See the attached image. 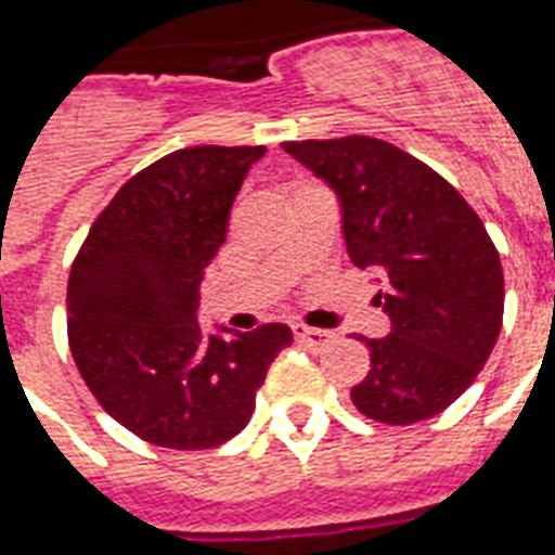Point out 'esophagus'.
I'll list each match as a JSON object with an SVG mask.
<instances>
[{"mask_svg": "<svg viewBox=\"0 0 555 555\" xmlns=\"http://www.w3.org/2000/svg\"><path fill=\"white\" fill-rule=\"evenodd\" d=\"M294 337L296 343H302L311 351H322V348L328 346L331 339L337 337L334 331H322V328H308V325H294Z\"/></svg>", "mask_w": 555, "mask_h": 555, "instance_id": "esophagus-1", "label": "esophagus"}]
</instances>
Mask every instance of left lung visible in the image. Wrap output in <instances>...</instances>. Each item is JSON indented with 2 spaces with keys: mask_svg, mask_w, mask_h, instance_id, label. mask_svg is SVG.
Returning a JSON list of instances; mask_svg holds the SVG:
<instances>
[{
  "mask_svg": "<svg viewBox=\"0 0 555 555\" xmlns=\"http://www.w3.org/2000/svg\"><path fill=\"white\" fill-rule=\"evenodd\" d=\"M282 150L334 190L348 256L374 270L391 320L386 337H360L371 369L351 400L391 426L435 417L473 386L501 331L504 273L481 218L435 169L377 138Z\"/></svg>",
  "mask_w": 555,
  "mask_h": 555,
  "instance_id": "1",
  "label": "left lung"
}]
</instances>
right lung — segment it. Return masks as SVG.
<instances>
[{"instance_id": "1", "label": "right lung", "mask_w": 555, "mask_h": 555, "mask_svg": "<svg viewBox=\"0 0 555 555\" xmlns=\"http://www.w3.org/2000/svg\"><path fill=\"white\" fill-rule=\"evenodd\" d=\"M264 146H190L126 181L68 276V346L120 426L167 449H209L247 426L282 322L250 334L198 325L201 282Z\"/></svg>"}]
</instances>
